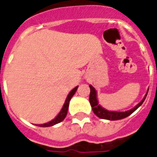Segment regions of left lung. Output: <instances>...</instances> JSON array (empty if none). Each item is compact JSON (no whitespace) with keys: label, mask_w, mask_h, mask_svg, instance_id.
Returning a JSON list of instances; mask_svg holds the SVG:
<instances>
[{"label":"left lung","mask_w":157,"mask_h":157,"mask_svg":"<svg viewBox=\"0 0 157 157\" xmlns=\"http://www.w3.org/2000/svg\"><path fill=\"white\" fill-rule=\"evenodd\" d=\"M89 88H90L89 102H90V105L91 106H92L93 113H94L95 114H96V116H97L99 118H101V119L105 120H109V121H117V120L123 119V118H125V117L131 115L132 113H133V112H135L136 110L143 104V102L144 101V100H145L146 97H147V94H148V90L147 91V93H146V95L143 98V100H142L137 105H136L133 109H130V110L126 112H115L109 111V110H106L105 109H104L103 107H101V105H99L98 100H97V91H96V89H95L92 85H89Z\"/></svg>","instance_id":"8db88e82"}]
</instances>
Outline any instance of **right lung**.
Wrapping results in <instances>:
<instances>
[{
    "mask_svg": "<svg viewBox=\"0 0 157 157\" xmlns=\"http://www.w3.org/2000/svg\"><path fill=\"white\" fill-rule=\"evenodd\" d=\"M77 88H78V86L75 87L74 89H72L70 93H68V97H67L66 100H65V102H64V105H63V107L62 109H61V110H60V112L58 113V115L56 116L53 120H52L51 121L48 122V123L43 124H38L37 126H40V127H49V126H52L54 125V124H56L61 122V121L65 118V117H66L67 113H68V105H69V101H70L71 98L73 97V95L75 94L76 91L77 90Z\"/></svg>",
    "mask_w": 157,
    "mask_h": 157,
    "instance_id": "1",
    "label": "right lung"
}]
</instances>
